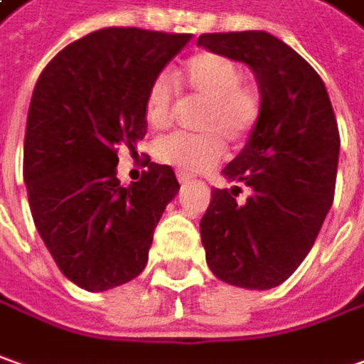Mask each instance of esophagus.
Returning <instances> with one entry per match:
<instances>
[{
  "mask_svg": "<svg viewBox=\"0 0 364 364\" xmlns=\"http://www.w3.org/2000/svg\"><path fill=\"white\" fill-rule=\"evenodd\" d=\"M177 179H179V183H187V181H191V179H193V175H191V173L177 171Z\"/></svg>",
  "mask_w": 364,
  "mask_h": 364,
  "instance_id": "34e87169",
  "label": "esophagus"
}]
</instances>
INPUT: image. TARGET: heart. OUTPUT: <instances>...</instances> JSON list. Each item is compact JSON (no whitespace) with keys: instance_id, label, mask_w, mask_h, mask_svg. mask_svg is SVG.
I'll return each mask as SVG.
<instances>
[{"instance_id":"obj_1","label":"heart","mask_w":364,"mask_h":364,"mask_svg":"<svg viewBox=\"0 0 364 364\" xmlns=\"http://www.w3.org/2000/svg\"><path fill=\"white\" fill-rule=\"evenodd\" d=\"M189 97L201 101L195 125L201 133H171L153 145L157 161L181 171L211 169L227 151L229 139L241 145L261 117V95L253 83H245L243 71L233 59L203 51L193 55L177 77ZM177 113V85L171 73H159L151 81L145 99V119L153 129L169 127Z\"/></svg>"}]
</instances>
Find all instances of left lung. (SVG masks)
Wrapping results in <instances>:
<instances>
[{
    "label": "left lung",
    "mask_w": 364,
    "mask_h": 364,
    "mask_svg": "<svg viewBox=\"0 0 364 364\" xmlns=\"http://www.w3.org/2000/svg\"><path fill=\"white\" fill-rule=\"evenodd\" d=\"M197 46L243 61L261 91V117L223 169L251 189H213L201 219L207 265L217 279L265 291L295 273L315 245L335 197L338 127L315 69L267 31L203 33Z\"/></svg>",
    "instance_id": "obj_1"
}]
</instances>
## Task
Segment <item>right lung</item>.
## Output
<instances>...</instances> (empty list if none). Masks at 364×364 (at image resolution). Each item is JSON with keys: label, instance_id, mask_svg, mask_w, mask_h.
<instances>
[{"label": "right lung", "instance_id": "1", "mask_svg": "<svg viewBox=\"0 0 364 364\" xmlns=\"http://www.w3.org/2000/svg\"><path fill=\"white\" fill-rule=\"evenodd\" d=\"M191 33L105 27L63 47L37 79L23 179L33 223L59 271L85 291L119 287L147 265L153 231L179 191L169 165L117 179V151L147 133L151 81Z\"/></svg>", "mask_w": 364, "mask_h": 364}]
</instances>
